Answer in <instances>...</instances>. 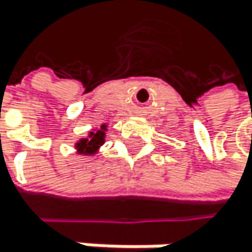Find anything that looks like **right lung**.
<instances>
[{
    "label": "right lung",
    "mask_w": 252,
    "mask_h": 252,
    "mask_svg": "<svg viewBox=\"0 0 252 252\" xmlns=\"http://www.w3.org/2000/svg\"><path fill=\"white\" fill-rule=\"evenodd\" d=\"M105 130H107V125L102 124L99 130L91 131L88 137L81 139L80 142H77L75 148H77L78 154H95V151L104 143Z\"/></svg>",
    "instance_id": "obj_1"
}]
</instances>
